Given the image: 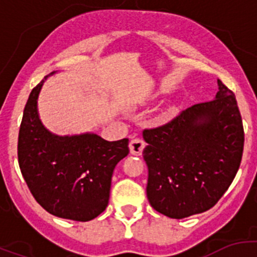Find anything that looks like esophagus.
Masks as SVG:
<instances>
[{
  "label": "esophagus",
  "mask_w": 257,
  "mask_h": 257,
  "mask_svg": "<svg viewBox=\"0 0 257 257\" xmlns=\"http://www.w3.org/2000/svg\"><path fill=\"white\" fill-rule=\"evenodd\" d=\"M145 143L142 138H133L129 143V149H131V153L133 155H142Z\"/></svg>",
  "instance_id": "obj_1"
}]
</instances>
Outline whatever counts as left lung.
I'll return each mask as SVG.
<instances>
[{
	"label": "left lung",
	"mask_w": 257,
	"mask_h": 257,
	"mask_svg": "<svg viewBox=\"0 0 257 257\" xmlns=\"http://www.w3.org/2000/svg\"><path fill=\"white\" fill-rule=\"evenodd\" d=\"M216 95L145 129L147 196L158 212L184 219L211 209L234 180L243 150L235 94L217 79Z\"/></svg>",
	"instance_id": "left-lung-1"
}]
</instances>
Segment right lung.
Masks as SVG:
<instances>
[{
    "mask_svg": "<svg viewBox=\"0 0 257 257\" xmlns=\"http://www.w3.org/2000/svg\"><path fill=\"white\" fill-rule=\"evenodd\" d=\"M45 79L33 88L23 110L18 134L21 173L37 203L49 214L89 221L108 206L114 168L128 155L129 141L108 142L94 133L57 136L49 132L37 105Z\"/></svg>",
    "mask_w": 257,
    "mask_h": 257,
    "instance_id": "obj_1",
    "label": "right lung"
}]
</instances>
